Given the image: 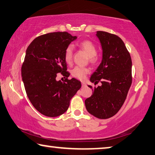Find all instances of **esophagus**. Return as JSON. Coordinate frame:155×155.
Instances as JSON below:
<instances>
[{
  "instance_id": "obj_1",
  "label": "esophagus",
  "mask_w": 155,
  "mask_h": 155,
  "mask_svg": "<svg viewBox=\"0 0 155 155\" xmlns=\"http://www.w3.org/2000/svg\"><path fill=\"white\" fill-rule=\"evenodd\" d=\"M85 86H86V84H85V83L82 82V87H85Z\"/></svg>"
}]
</instances>
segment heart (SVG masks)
Instances as JSON below:
<instances>
[{"label":"heart","instance_id":"heart-1","mask_svg":"<svg viewBox=\"0 0 155 155\" xmlns=\"http://www.w3.org/2000/svg\"><path fill=\"white\" fill-rule=\"evenodd\" d=\"M78 47L89 56V61L90 63L95 64L99 61V56L97 54V47L92 41L89 40H84L78 44ZM73 58V46L68 45L65 48L64 51V58L68 64H70L72 61ZM90 72L89 68L78 67L77 66L73 69L71 72L73 77L77 78L80 80H84L85 77Z\"/></svg>","mask_w":155,"mask_h":155}]
</instances>
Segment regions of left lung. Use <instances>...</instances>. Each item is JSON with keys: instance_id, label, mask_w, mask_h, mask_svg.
<instances>
[{"instance_id": "1", "label": "left lung", "mask_w": 155, "mask_h": 155, "mask_svg": "<svg viewBox=\"0 0 155 155\" xmlns=\"http://www.w3.org/2000/svg\"><path fill=\"white\" fill-rule=\"evenodd\" d=\"M103 50V58L90 81L101 86L85 101L87 112L98 119H105L119 112L132 84V60L121 38L106 31L97 33ZM90 88H92L89 85Z\"/></svg>"}]
</instances>
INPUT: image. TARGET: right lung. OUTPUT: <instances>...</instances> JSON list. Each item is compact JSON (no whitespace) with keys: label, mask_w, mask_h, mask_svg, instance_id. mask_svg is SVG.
Instances as JSON below:
<instances>
[{"label":"right lung","mask_w":155,"mask_h":155,"mask_svg":"<svg viewBox=\"0 0 155 155\" xmlns=\"http://www.w3.org/2000/svg\"><path fill=\"white\" fill-rule=\"evenodd\" d=\"M77 38L67 31L48 33L36 37L27 49L22 79L31 104L45 116L63 114L81 87L79 81L68 79L70 74L64 58L65 48ZM58 73L66 78L64 82L56 80Z\"/></svg>","instance_id":"obj_1"}]
</instances>
